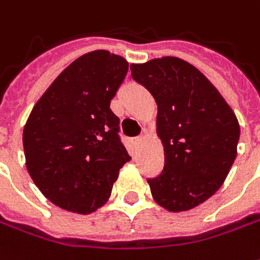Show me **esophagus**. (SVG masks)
<instances>
[{
    "label": "esophagus",
    "instance_id": "esophagus-1",
    "mask_svg": "<svg viewBox=\"0 0 260 260\" xmlns=\"http://www.w3.org/2000/svg\"><path fill=\"white\" fill-rule=\"evenodd\" d=\"M142 139H144V137H142V135H141V137H137V138H132V144H135V145H137V144H139Z\"/></svg>",
    "mask_w": 260,
    "mask_h": 260
}]
</instances>
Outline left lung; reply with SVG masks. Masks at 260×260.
<instances>
[{"instance_id": "obj_1", "label": "left lung", "mask_w": 260, "mask_h": 260, "mask_svg": "<svg viewBox=\"0 0 260 260\" xmlns=\"http://www.w3.org/2000/svg\"><path fill=\"white\" fill-rule=\"evenodd\" d=\"M158 106L164 170L148 180L152 199L173 213L200 206L221 187L237 155L236 115L211 82L178 57L131 64Z\"/></svg>"}]
</instances>
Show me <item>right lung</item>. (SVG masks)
I'll return each mask as SVG.
<instances>
[{
    "label": "right lung",
    "mask_w": 260,
    "mask_h": 260,
    "mask_svg": "<svg viewBox=\"0 0 260 260\" xmlns=\"http://www.w3.org/2000/svg\"><path fill=\"white\" fill-rule=\"evenodd\" d=\"M128 66L106 50L80 56L47 87L24 125L27 171L63 210L90 214L102 207L131 159L111 111Z\"/></svg>",
    "instance_id": "obj_1"
}]
</instances>
